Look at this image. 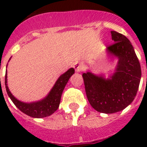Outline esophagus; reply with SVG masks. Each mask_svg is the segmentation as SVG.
Masks as SVG:
<instances>
[{"label": "esophagus", "instance_id": "esophagus-1", "mask_svg": "<svg viewBox=\"0 0 147 147\" xmlns=\"http://www.w3.org/2000/svg\"><path fill=\"white\" fill-rule=\"evenodd\" d=\"M82 64L80 63V62H77V63H76V64L74 65V69H75V70H76L77 72H79V71H82Z\"/></svg>", "mask_w": 147, "mask_h": 147}]
</instances>
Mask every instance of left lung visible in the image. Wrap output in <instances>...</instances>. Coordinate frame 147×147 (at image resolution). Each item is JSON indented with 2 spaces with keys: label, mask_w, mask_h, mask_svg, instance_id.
Masks as SVG:
<instances>
[{
  "label": "left lung",
  "mask_w": 147,
  "mask_h": 147,
  "mask_svg": "<svg viewBox=\"0 0 147 147\" xmlns=\"http://www.w3.org/2000/svg\"><path fill=\"white\" fill-rule=\"evenodd\" d=\"M111 33L114 43L107 51L118 59L114 74L107 78L91 71L82 74L90 105L105 114L121 111L130 105L136 97L141 78L140 65L130 40L116 31Z\"/></svg>",
  "instance_id": "1"
}]
</instances>
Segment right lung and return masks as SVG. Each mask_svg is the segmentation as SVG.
<instances>
[{"mask_svg":"<svg viewBox=\"0 0 147 147\" xmlns=\"http://www.w3.org/2000/svg\"><path fill=\"white\" fill-rule=\"evenodd\" d=\"M74 73H75V69L73 68L69 69L64 74L59 76V78L55 82V85L51 89L49 94H47V97H45L42 100L35 101V102H22L20 100H17V98L11 94L7 86V71L5 75L6 90L7 92L8 96L10 97L15 106L23 113L34 118L46 117L50 116L51 114H53L59 108L62 92L67 82H69V79Z\"/></svg>","mask_w":147,"mask_h":147,"instance_id":"1","label":"right lung"}]
</instances>
